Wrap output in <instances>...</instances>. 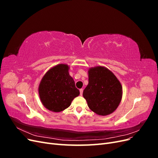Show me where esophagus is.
<instances>
[{"label":"esophagus","instance_id":"esophagus-1","mask_svg":"<svg viewBox=\"0 0 158 158\" xmlns=\"http://www.w3.org/2000/svg\"><path fill=\"white\" fill-rule=\"evenodd\" d=\"M80 95H82V94H83V89H80Z\"/></svg>","mask_w":158,"mask_h":158}]
</instances>
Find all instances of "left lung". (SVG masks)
Wrapping results in <instances>:
<instances>
[{"label":"left lung","mask_w":158,"mask_h":158,"mask_svg":"<svg viewBox=\"0 0 158 158\" xmlns=\"http://www.w3.org/2000/svg\"><path fill=\"white\" fill-rule=\"evenodd\" d=\"M88 84L83 92L89 108L99 115L113 113L120 104L123 88L112 72L102 66L89 69Z\"/></svg>","instance_id":"8db88e82"}]
</instances>
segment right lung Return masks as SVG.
<instances>
[{"label": "right lung", "instance_id": "right-lung-1", "mask_svg": "<svg viewBox=\"0 0 158 158\" xmlns=\"http://www.w3.org/2000/svg\"><path fill=\"white\" fill-rule=\"evenodd\" d=\"M69 69L66 64H57L47 72L40 83L38 92L40 100L51 111H64L80 95L74 79L69 74Z\"/></svg>", "mask_w": 158, "mask_h": 158}]
</instances>
